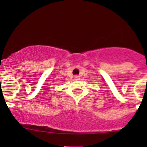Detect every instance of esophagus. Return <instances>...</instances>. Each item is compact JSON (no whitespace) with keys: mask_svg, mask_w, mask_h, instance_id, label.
<instances>
[{"mask_svg":"<svg viewBox=\"0 0 147 147\" xmlns=\"http://www.w3.org/2000/svg\"><path fill=\"white\" fill-rule=\"evenodd\" d=\"M75 80H79L80 79V76H78V75H75Z\"/></svg>","mask_w":147,"mask_h":147,"instance_id":"esophagus-1","label":"esophagus"}]
</instances>
